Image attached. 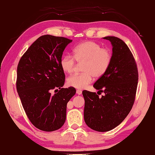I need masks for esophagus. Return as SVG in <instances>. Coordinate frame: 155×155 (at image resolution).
Here are the masks:
<instances>
[{
    "instance_id": "34e87169",
    "label": "esophagus",
    "mask_w": 155,
    "mask_h": 155,
    "mask_svg": "<svg viewBox=\"0 0 155 155\" xmlns=\"http://www.w3.org/2000/svg\"><path fill=\"white\" fill-rule=\"evenodd\" d=\"M76 93H77L78 95H81L82 94V91L81 90H80V89H77Z\"/></svg>"
}]
</instances>
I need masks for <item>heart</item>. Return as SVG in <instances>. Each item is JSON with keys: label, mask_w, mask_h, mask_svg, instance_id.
<instances>
[{"label": "heart", "mask_w": 155, "mask_h": 155, "mask_svg": "<svg viewBox=\"0 0 155 155\" xmlns=\"http://www.w3.org/2000/svg\"><path fill=\"white\" fill-rule=\"evenodd\" d=\"M113 55L107 48L100 44L86 41L75 46L72 51V56H65L60 60V66L65 73L71 74L75 71L78 64H81L83 73L71 75L67 79V84L77 89H84L91 83L94 77H102L110 67Z\"/></svg>", "instance_id": "heart-1"}]
</instances>
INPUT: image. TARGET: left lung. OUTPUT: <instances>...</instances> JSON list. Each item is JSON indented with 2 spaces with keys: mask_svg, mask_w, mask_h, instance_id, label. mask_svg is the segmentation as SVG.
Listing matches in <instances>:
<instances>
[{
  "mask_svg": "<svg viewBox=\"0 0 155 155\" xmlns=\"http://www.w3.org/2000/svg\"><path fill=\"white\" fill-rule=\"evenodd\" d=\"M113 46V58L107 71L95 82L94 87L104 92L84 90V120L93 130L106 132L115 128L131 110L138 84L139 74L133 55L119 38L107 36Z\"/></svg>",
  "mask_w": 155,
  "mask_h": 155,
  "instance_id": "left-lung-1",
  "label": "left lung"
}]
</instances>
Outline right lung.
Masks as SVG:
<instances>
[{"label": "right lung", "instance_id": "obj_1", "mask_svg": "<svg viewBox=\"0 0 155 155\" xmlns=\"http://www.w3.org/2000/svg\"><path fill=\"white\" fill-rule=\"evenodd\" d=\"M71 42L64 37L40 36L17 66L16 89L23 108L32 124L44 131L63 126L67 104L76 92L73 87L62 88L65 74L60 66L63 51ZM53 89L57 92L51 95Z\"/></svg>", "mask_w": 155, "mask_h": 155}]
</instances>
